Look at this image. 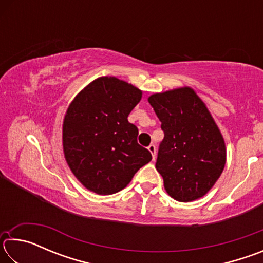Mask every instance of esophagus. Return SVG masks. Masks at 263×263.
Masks as SVG:
<instances>
[{"instance_id":"obj_1","label":"esophagus","mask_w":263,"mask_h":263,"mask_svg":"<svg viewBox=\"0 0 263 263\" xmlns=\"http://www.w3.org/2000/svg\"><path fill=\"white\" fill-rule=\"evenodd\" d=\"M148 151L151 152V154H152L153 160H155V155H157V147H155V145L154 144H151L148 146Z\"/></svg>"}]
</instances>
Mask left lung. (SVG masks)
Masks as SVG:
<instances>
[{"label": "left lung", "mask_w": 263, "mask_h": 263, "mask_svg": "<svg viewBox=\"0 0 263 263\" xmlns=\"http://www.w3.org/2000/svg\"><path fill=\"white\" fill-rule=\"evenodd\" d=\"M164 133L155 168L179 202L195 201L219 179L226 162L222 136L203 101L184 87L148 97Z\"/></svg>", "instance_id": "obj_1"}]
</instances>
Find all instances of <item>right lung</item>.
<instances>
[{"label": "right lung", "mask_w": 263, "mask_h": 263, "mask_svg": "<svg viewBox=\"0 0 263 263\" xmlns=\"http://www.w3.org/2000/svg\"><path fill=\"white\" fill-rule=\"evenodd\" d=\"M141 90L114 77L96 79L79 92L66 112L62 145L75 177L99 195L118 193L152 160L137 141L128 115Z\"/></svg>", "instance_id": "right-lung-1"}]
</instances>
